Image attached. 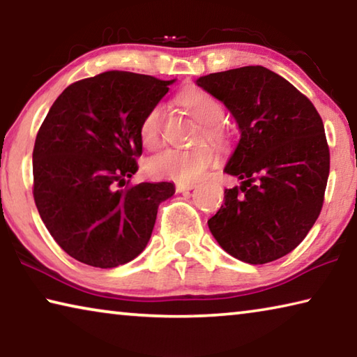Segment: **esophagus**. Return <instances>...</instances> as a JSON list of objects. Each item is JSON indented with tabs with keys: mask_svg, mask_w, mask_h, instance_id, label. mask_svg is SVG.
I'll use <instances>...</instances> for the list:
<instances>
[{
	"mask_svg": "<svg viewBox=\"0 0 357 357\" xmlns=\"http://www.w3.org/2000/svg\"><path fill=\"white\" fill-rule=\"evenodd\" d=\"M197 187V184H193V183H178L176 184V192H187V190H192V189H195Z\"/></svg>",
	"mask_w": 357,
	"mask_h": 357,
	"instance_id": "obj_1",
	"label": "esophagus"
}]
</instances>
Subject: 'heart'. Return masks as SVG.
<instances>
[{
  "label": "heart",
  "instance_id": "1",
  "mask_svg": "<svg viewBox=\"0 0 357 357\" xmlns=\"http://www.w3.org/2000/svg\"><path fill=\"white\" fill-rule=\"evenodd\" d=\"M179 104L189 112L202 130L198 140L206 138L219 146L228 143V130L219 123L223 114V107L214 96L198 88L185 89L179 94ZM164 130V105L155 104L149 108L140 123V140L144 148L154 149L162 142ZM215 162V151L209 143H197L192 148L179 149L168 148L148 159L146 172L154 178L170 179L176 183H192L202 176Z\"/></svg>",
  "mask_w": 357,
  "mask_h": 357
}]
</instances>
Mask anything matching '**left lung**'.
I'll use <instances>...</instances> for the list:
<instances>
[{"label": "left lung", "mask_w": 357, "mask_h": 357, "mask_svg": "<svg viewBox=\"0 0 357 357\" xmlns=\"http://www.w3.org/2000/svg\"><path fill=\"white\" fill-rule=\"evenodd\" d=\"M197 84L225 104L241 140L225 173L241 185L208 225L229 255L264 264L294 250L321 213L329 146L317 108L285 78L263 66L215 72Z\"/></svg>", "instance_id": "obj_1"}]
</instances>
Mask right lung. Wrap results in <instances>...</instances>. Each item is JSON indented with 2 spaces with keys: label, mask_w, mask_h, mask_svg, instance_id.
Masks as SVG:
<instances>
[{
  "label": "right lung",
  "mask_w": 357,
  "mask_h": 357,
  "mask_svg": "<svg viewBox=\"0 0 357 357\" xmlns=\"http://www.w3.org/2000/svg\"><path fill=\"white\" fill-rule=\"evenodd\" d=\"M174 80L108 70L69 84L33 149V195L56 244L80 263L116 268L140 255L172 183L130 184L140 123Z\"/></svg>",
  "instance_id": "add662e5"
}]
</instances>
